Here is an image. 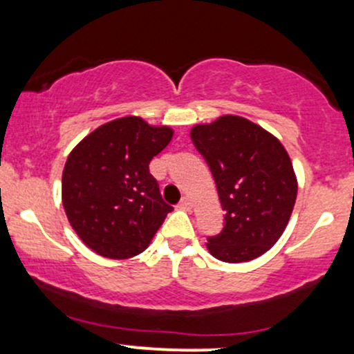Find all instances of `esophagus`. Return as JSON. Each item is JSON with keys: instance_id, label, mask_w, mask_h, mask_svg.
Here are the masks:
<instances>
[{"instance_id": "34e87169", "label": "esophagus", "mask_w": 354, "mask_h": 354, "mask_svg": "<svg viewBox=\"0 0 354 354\" xmlns=\"http://www.w3.org/2000/svg\"><path fill=\"white\" fill-rule=\"evenodd\" d=\"M178 208L183 209V211H191V208H193V203H191L189 198H183V200L180 201V205H178Z\"/></svg>"}]
</instances>
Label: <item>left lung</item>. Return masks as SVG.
Instances as JSON below:
<instances>
[{
    "label": "left lung",
    "instance_id": "8db88e82",
    "mask_svg": "<svg viewBox=\"0 0 354 354\" xmlns=\"http://www.w3.org/2000/svg\"><path fill=\"white\" fill-rule=\"evenodd\" d=\"M191 140L209 165L225 209V228L208 239V251L225 263L265 254L286 230L298 194L281 141L236 115L194 124Z\"/></svg>",
    "mask_w": 354,
    "mask_h": 354
}]
</instances>
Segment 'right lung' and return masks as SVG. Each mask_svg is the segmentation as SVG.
Masks as SVG:
<instances>
[{
	"label": "right lung",
	"instance_id": "right-lung-1",
	"mask_svg": "<svg viewBox=\"0 0 354 354\" xmlns=\"http://www.w3.org/2000/svg\"><path fill=\"white\" fill-rule=\"evenodd\" d=\"M169 126L123 116L98 126L68 156L61 200L71 228L100 256L143 253L173 208L161 198L149 161L169 145Z\"/></svg>",
	"mask_w": 354,
	"mask_h": 354
}]
</instances>
